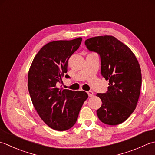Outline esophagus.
Here are the masks:
<instances>
[{"mask_svg": "<svg viewBox=\"0 0 155 155\" xmlns=\"http://www.w3.org/2000/svg\"><path fill=\"white\" fill-rule=\"evenodd\" d=\"M87 93L88 94V96H89V97H91V96H94V92L92 91H88Z\"/></svg>", "mask_w": 155, "mask_h": 155, "instance_id": "esophagus-1", "label": "esophagus"}]
</instances>
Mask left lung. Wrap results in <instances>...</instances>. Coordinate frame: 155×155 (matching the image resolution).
Masks as SVG:
<instances>
[{
  "mask_svg": "<svg viewBox=\"0 0 155 155\" xmlns=\"http://www.w3.org/2000/svg\"><path fill=\"white\" fill-rule=\"evenodd\" d=\"M85 44L100 55L101 74L109 80L108 91L96 94L102 103L97 115L104 124H121L134 112L140 96L142 75L138 60L127 45L111 35L91 37Z\"/></svg>",
  "mask_w": 155,
  "mask_h": 155,
  "instance_id": "obj_1",
  "label": "left lung"
}]
</instances>
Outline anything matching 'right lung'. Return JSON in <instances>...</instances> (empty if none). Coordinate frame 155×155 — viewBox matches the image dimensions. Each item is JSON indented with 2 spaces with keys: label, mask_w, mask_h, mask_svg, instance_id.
I'll list each match as a JSON object with an SVG mask.
<instances>
[{
  "label": "right lung",
  "mask_w": 155,
  "mask_h": 155,
  "mask_svg": "<svg viewBox=\"0 0 155 155\" xmlns=\"http://www.w3.org/2000/svg\"><path fill=\"white\" fill-rule=\"evenodd\" d=\"M81 41L78 37L47 43L37 53L29 68L28 89L34 108L42 120L55 130H68L75 124L88 97L84 91L58 87L68 71V59Z\"/></svg>",
  "instance_id": "1"
}]
</instances>
